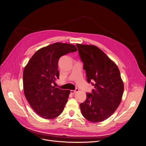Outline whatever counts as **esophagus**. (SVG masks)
Returning <instances> with one entry per match:
<instances>
[{
  "label": "esophagus",
  "instance_id": "obj_1",
  "mask_svg": "<svg viewBox=\"0 0 146 146\" xmlns=\"http://www.w3.org/2000/svg\"><path fill=\"white\" fill-rule=\"evenodd\" d=\"M78 91H79V89L78 88H76L75 90H71V93L74 94H75V93H77Z\"/></svg>",
  "mask_w": 146,
  "mask_h": 146
}]
</instances>
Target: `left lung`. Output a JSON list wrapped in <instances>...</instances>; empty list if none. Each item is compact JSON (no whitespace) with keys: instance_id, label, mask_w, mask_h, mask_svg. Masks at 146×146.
<instances>
[{"instance_id":"left-lung-1","label":"left lung","mask_w":146,"mask_h":146,"mask_svg":"<svg viewBox=\"0 0 146 146\" xmlns=\"http://www.w3.org/2000/svg\"><path fill=\"white\" fill-rule=\"evenodd\" d=\"M87 81L94 86L92 93L80 104L81 113L92 122L106 120L112 115L121 102L123 83L118 68L99 47L94 45L76 44Z\"/></svg>"}]
</instances>
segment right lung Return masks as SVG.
Instances as JSON below:
<instances>
[{
	"instance_id": "add662e5",
	"label": "right lung",
	"mask_w": 146,
	"mask_h": 146,
	"mask_svg": "<svg viewBox=\"0 0 146 146\" xmlns=\"http://www.w3.org/2000/svg\"><path fill=\"white\" fill-rule=\"evenodd\" d=\"M77 50L72 44L55 43L38 50L31 58L23 72L25 98L41 117L52 119L63 112L70 90L52 86L58 78L59 58Z\"/></svg>"
}]
</instances>
